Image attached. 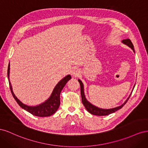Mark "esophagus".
<instances>
[{
    "label": "esophagus",
    "mask_w": 148,
    "mask_h": 148,
    "mask_svg": "<svg viewBox=\"0 0 148 148\" xmlns=\"http://www.w3.org/2000/svg\"><path fill=\"white\" fill-rule=\"evenodd\" d=\"M71 75L73 77H78V76L79 75V70L77 69H74L72 71H71Z\"/></svg>",
    "instance_id": "obj_1"
}]
</instances>
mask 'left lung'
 Here are the masks:
<instances>
[{"instance_id":"obj_1","label":"left lung","mask_w":148,"mask_h":148,"mask_svg":"<svg viewBox=\"0 0 148 148\" xmlns=\"http://www.w3.org/2000/svg\"><path fill=\"white\" fill-rule=\"evenodd\" d=\"M124 44L125 45L128 46V47H130L132 50L133 51V52H135V49H134V46L133 45V44L132 42V41H130V39H124L122 41ZM78 82L80 84V88H81V95H82V103L84 105V106L85 107L86 109L89 112V113L92 114V115H98V116H104V115H109L110 114H112L115 112L117 111L118 110L122 109L123 106L126 104L127 102L128 101V100L129 99L132 93L130 95V96H128V97L127 98V99L125 101V102L123 103V104H122L120 106H118L117 107H114V108L112 109H102V108H99V107H97L95 106L92 105L91 103L89 102L86 98V96L84 95V86H83V83H82V82L79 79H78ZM135 86H134L133 88H135Z\"/></svg>"}]
</instances>
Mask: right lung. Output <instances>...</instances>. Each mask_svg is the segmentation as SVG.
Instances as JSON below:
<instances>
[{
  "instance_id": "right-lung-1",
  "label": "right lung",
  "mask_w": 148,
  "mask_h": 148,
  "mask_svg": "<svg viewBox=\"0 0 148 148\" xmlns=\"http://www.w3.org/2000/svg\"><path fill=\"white\" fill-rule=\"evenodd\" d=\"M10 74V63L8 64V70H7V76L8 79V82H9V86L11 92L13 95V97L16 101V102L22 109H25V110L28 111L30 114H33V115L38 116V117H49L55 114L56 112L59 109L60 106V92L64 88L66 83L71 78L70 75H66L63 79H62L57 84L51 94V96L48 98L46 101L42 102V104L36 106H29L23 104V102H21L15 95V94L13 92V89L12 87V84L10 82L9 78Z\"/></svg>"
}]
</instances>
